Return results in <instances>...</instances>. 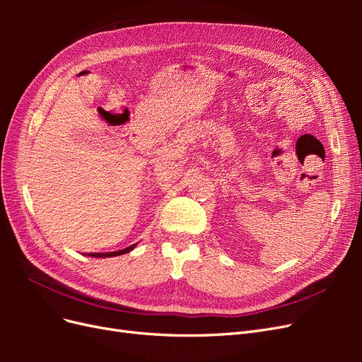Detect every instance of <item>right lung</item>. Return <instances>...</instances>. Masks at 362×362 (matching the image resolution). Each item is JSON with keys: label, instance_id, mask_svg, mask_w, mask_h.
<instances>
[{"label": "right lung", "instance_id": "obj_1", "mask_svg": "<svg viewBox=\"0 0 362 362\" xmlns=\"http://www.w3.org/2000/svg\"><path fill=\"white\" fill-rule=\"evenodd\" d=\"M136 245H131L129 247H125L122 250H116V252H107V254H89V257H95V258H107V257H116V255H122L127 254V252L133 250Z\"/></svg>", "mask_w": 362, "mask_h": 362}]
</instances>
